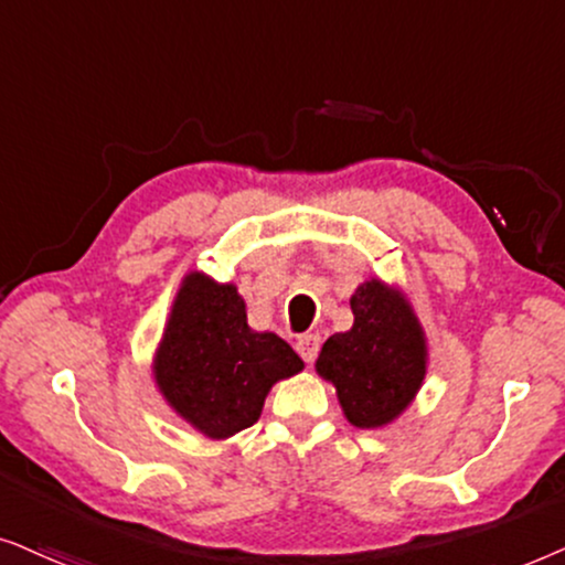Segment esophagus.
I'll list each match as a JSON object with an SVG mask.
<instances>
[{"instance_id": "esophagus-1", "label": "esophagus", "mask_w": 565, "mask_h": 565, "mask_svg": "<svg viewBox=\"0 0 565 565\" xmlns=\"http://www.w3.org/2000/svg\"><path fill=\"white\" fill-rule=\"evenodd\" d=\"M297 351H299V356L307 361V364H312L315 356H318V351H320V335H315V333L299 335L297 338Z\"/></svg>"}]
</instances>
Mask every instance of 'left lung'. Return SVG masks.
Masks as SVG:
<instances>
[{
  "mask_svg": "<svg viewBox=\"0 0 565 565\" xmlns=\"http://www.w3.org/2000/svg\"><path fill=\"white\" fill-rule=\"evenodd\" d=\"M353 326L322 343L315 372L335 387L345 420L356 428L395 424L428 372V341L408 295L372 276L351 295Z\"/></svg>",
  "mask_w": 565,
  "mask_h": 565,
  "instance_id": "1",
  "label": "left lung"
}]
</instances>
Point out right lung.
<instances>
[{"instance_id": "obj_1", "label": "right lung", "mask_w": 565, "mask_h": 565, "mask_svg": "<svg viewBox=\"0 0 565 565\" xmlns=\"http://www.w3.org/2000/svg\"><path fill=\"white\" fill-rule=\"evenodd\" d=\"M302 370L284 338L247 326L235 284L188 270L152 356L157 393L180 420L206 439H230L260 418L276 382Z\"/></svg>"}]
</instances>
